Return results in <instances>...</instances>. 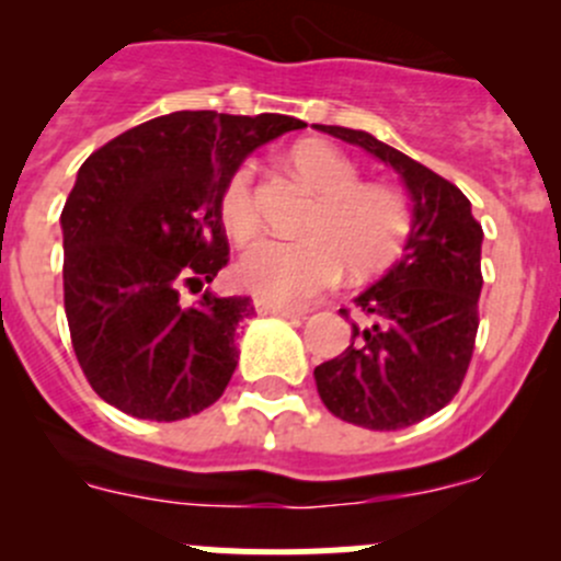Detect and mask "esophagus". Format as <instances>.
Segmentation results:
<instances>
[{
	"label": "esophagus",
	"mask_w": 561,
	"mask_h": 561,
	"mask_svg": "<svg viewBox=\"0 0 561 561\" xmlns=\"http://www.w3.org/2000/svg\"><path fill=\"white\" fill-rule=\"evenodd\" d=\"M254 309H257V314L301 317V312H296V309H290V307H279V304H268V301H263V298H254Z\"/></svg>",
	"instance_id": "obj_1"
}]
</instances>
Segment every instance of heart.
Wrapping results in <instances>:
<instances>
[{"label": "heart", "instance_id": "obj_1", "mask_svg": "<svg viewBox=\"0 0 561 561\" xmlns=\"http://www.w3.org/2000/svg\"><path fill=\"white\" fill-rule=\"evenodd\" d=\"M293 168L317 192L304 233L307 239H260L236 263L239 287L279 307H298L331 290L350 265L355 276L371 274L399 254L410 230L407 203L393 186L360 181L342 149L322 140L298 144ZM219 214L236 241L257 233L254 162L244 160L225 179Z\"/></svg>", "mask_w": 561, "mask_h": 561}]
</instances>
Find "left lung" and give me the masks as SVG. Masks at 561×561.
<instances>
[{
    "label": "left lung",
    "mask_w": 561,
    "mask_h": 561,
    "mask_svg": "<svg viewBox=\"0 0 561 561\" xmlns=\"http://www.w3.org/2000/svg\"><path fill=\"white\" fill-rule=\"evenodd\" d=\"M393 165L412 195V230L393 268L355 298L369 325L314 369L322 404L342 421L396 432L443 410L461 388L478 336L483 228L467 195L375 135L314 124ZM350 317V309H342Z\"/></svg>",
    "instance_id": "left-lung-1"
}]
</instances>
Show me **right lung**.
I'll return each mask as SVG.
<instances>
[{
	"label": "right lung",
	"mask_w": 561,
	"mask_h": 561,
	"mask_svg": "<svg viewBox=\"0 0 561 561\" xmlns=\"http://www.w3.org/2000/svg\"><path fill=\"white\" fill-rule=\"evenodd\" d=\"M282 113L175 111L100 146L61 211L65 312L100 399L144 421L211 407L239 364L252 298L208 290L230 247L219 192L257 146L301 129ZM198 298L184 302L183 293Z\"/></svg>",
	"instance_id": "obj_1"
}]
</instances>
